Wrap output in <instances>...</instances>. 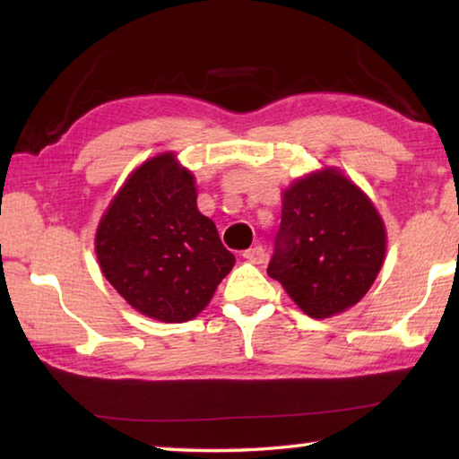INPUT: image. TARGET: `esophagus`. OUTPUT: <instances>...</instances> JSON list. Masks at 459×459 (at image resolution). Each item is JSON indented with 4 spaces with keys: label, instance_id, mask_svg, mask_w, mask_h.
I'll use <instances>...</instances> for the list:
<instances>
[{
    "label": "esophagus",
    "instance_id": "1",
    "mask_svg": "<svg viewBox=\"0 0 459 459\" xmlns=\"http://www.w3.org/2000/svg\"><path fill=\"white\" fill-rule=\"evenodd\" d=\"M243 257H245L248 263H255V265H261V263H265L267 253H265V248H263L261 245H257V247L247 248V251L243 253Z\"/></svg>",
    "mask_w": 459,
    "mask_h": 459
}]
</instances>
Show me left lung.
<instances>
[{"mask_svg":"<svg viewBox=\"0 0 459 459\" xmlns=\"http://www.w3.org/2000/svg\"><path fill=\"white\" fill-rule=\"evenodd\" d=\"M269 277L316 320L346 312L375 283L386 229L372 200L338 168H322L283 190Z\"/></svg>","mask_w":459,"mask_h":459,"instance_id":"1","label":"left lung"}]
</instances>
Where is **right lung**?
<instances>
[{
	"instance_id": "obj_1",
	"label": "right lung",
	"mask_w": 459,
	"mask_h": 459,
	"mask_svg": "<svg viewBox=\"0 0 459 459\" xmlns=\"http://www.w3.org/2000/svg\"><path fill=\"white\" fill-rule=\"evenodd\" d=\"M196 198V178L174 152H164L129 174L99 221L100 271L152 320H194L235 265Z\"/></svg>"
}]
</instances>
